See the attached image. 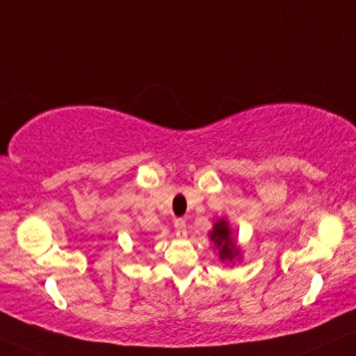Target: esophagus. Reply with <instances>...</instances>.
<instances>
[{
    "mask_svg": "<svg viewBox=\"0 0 356 356\" xmlns=\"http://www.w3.org/2000/svg\"><path fill=\"white\" fill-rule=\"evenodd\" d=\"M174 227H175V235H177L179 238H186L187 236V223H186V220H182V218L175 220Z\"/></svg>",
    "mask_w": 356,
    "mask_h": 356,
    "instance_id": "1",
    "label": "esophagus"
}]
</instances>
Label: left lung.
Wrapping results in <instances>:
<instances>
[{"label": "left lung", "instance_id": "obj_1", "mask_svg": "<svg viewBox=\"0 0 356 356\" xmlns=\"http://www.w3.org/2000/svg\"><path fill=\"white\" fill-rule=\"evenodd\" d=\"M210 240L213 241L222 263L223 261L225 263H233V259L240 254V250L236 248V241L232 235V230L230 227H228L227 220L220 218L218 222L213 225V230L210 232Z\"/></svg>", "mask_w": 356, "mask_h": 356}]
</instances>
